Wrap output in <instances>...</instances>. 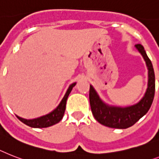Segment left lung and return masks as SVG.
Listing matches in <instances>:
<instances>
[{"instance_id":"obj_1","label":"left lung","mask_w":159,"mask_h":159,"mask_svg":"<svg viewBox=\"0 0 159 159\" xmlns=\"http://www.w3.org/2000/svg\"><path fill=\"white\" fill-rule=\"evenodd\" d=\"M135 49L142 55L148 69V85L144 96L136 104L120 107L106 104L100 97L95 88L90 85V104L92 114L96 121L111 128L126 129L133 126L150 109L155 92V76L153 65L143 46L137 44Z\"/></svg>"}]
</instances>
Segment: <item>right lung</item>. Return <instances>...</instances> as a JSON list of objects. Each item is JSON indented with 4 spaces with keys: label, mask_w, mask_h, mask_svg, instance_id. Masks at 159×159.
<instances>
[{
    "label": "right lung",
    "mask_w": 159,
    "mask_h": 159,
    "mask_svg": "<svg viewBox=\"0 0 159 159\" xmlns=\"http://www.w3.org/2000/svg\"><path fill=\"white\" fill-rule=\"evenodd\" d=\"M76 84H77V82H73L68 86L65 95H64L62 100L59 104V105L54 110L51 111L50 113H47L46 115L37 117V118H33V119H25V118H23V117H20L17 115L16 117L22 122H24V124L31 126V127H33V128H44V127H48V126L56 124V123L60 122L63 117H64V111H65V108H66V102L67 100H68V95H69L73 87L75 86Z\"/></svg>",
    "instance_id": "obj_1"
}]
</instances>
